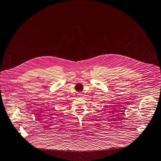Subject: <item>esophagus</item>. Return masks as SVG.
Segmentation results:
<instances>
[{
  "instance_id": "obj_1",
  "label": "esophagus",
  "mask_w": 161,
  "mask_h": 161,
  "mask_svg": "<svg viewBox=\"0 0 161 161\" xmlns=\"http://www.w3.org/2000/svg\"><path fill=\"white\" fill-rule=\"evenodd\" d=\"M77 95H78V97H81L83 95V94H82V93H79L77 94Z\"/></svg>"
}]
</instances>
